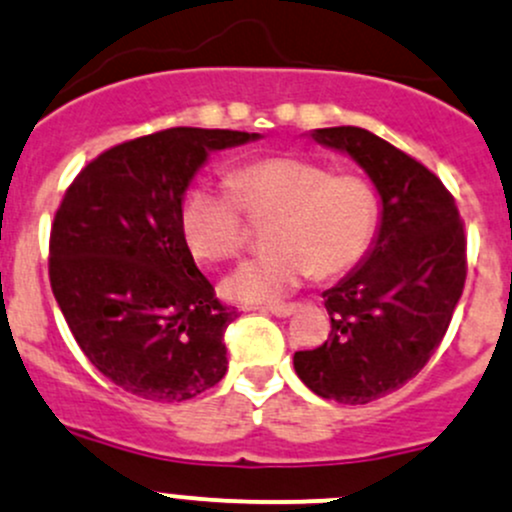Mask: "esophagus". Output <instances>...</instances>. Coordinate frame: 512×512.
<instances>
[{
	"instance_id": "esophagus-1",
	"label": "esophagus",
	"mask_w": 512,
	"mask_h": 512,
	"mask_svg": "<svg viewBox=\"0 0 512 512\" xmlns=\"http://www.w3.org/2000/svg\"><path fill=\"white\" fill-rule=\"evenodd\" d=\"M262 311L274 316H292L297 311V304H270V306H262Z\"/></svg>"
}]
</instances>
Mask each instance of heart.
I'll list each match as a JSON object with an SVG mask.
<instances>
[{
	"label": "heart",
	"mask_w": 512,
	"mask_h": 512,
	"mask_svg": "<svg viewBox=\"0 0 512 512\" xmlns=\"http://www.w3.org/2000/svg\"><path fill=\"white\" fill-rule=\"evenodd\" d=\"M230 186H193L181 203V233L193 255L220 262L245 247L247 215H274L272 250L242 262L223 282V292L242 304L282 299L311 270L316 277L353 270L378 233V193L353 171L331 174L319 161L279 154L242 164Z\"/></svg>",
	"instance_id": "1"
}]
</instances>
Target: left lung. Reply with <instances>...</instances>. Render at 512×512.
Returning <instances> with one entry per match:
<instances>
[{"label":"left lung","instance_id":"left-lung-1","mask_svg":"<svg viewBox=\"0 0 512 512\" xmlns=\"http://www.w3.org/2000/svg\"><path fill=\"white\" fill-rule=\"evenodd\" d=\"M368 171L383 198L378 240L328 289V341L294 353V370L326 400L365 405L400 390L439 348L466 282L464 220L434 171L360 127L316 129Z\"/></svg>","mask_w":512,"mask_h":512}]
</instances>
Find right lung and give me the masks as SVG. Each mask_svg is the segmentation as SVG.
<instances>
[{
	"label": "right lung",
	"instance_id": "1",
	"mask_svg": "<svg viewBox=\"0 0 512 512\" xmlns=\"http://www.w3.org/2000/svg\"><path fill=\"white\" fill-rule=\"evenodd\" d=\"M257 139L171 127L83 166L51 223L48 277L90 363L144 400L181 402L228 370L235 311L215 297L181 233V198L208 152Z\"/></svg>",
	"mask_w": 512,
	"mask_h": 512
}]
</instances>
